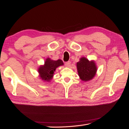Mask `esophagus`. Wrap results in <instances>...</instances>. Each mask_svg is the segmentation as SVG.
Masks as SVG:
<instances>
[{"mask_svg":"<svg viewBox=\"0 0 129 129\" xmlns=\"http://www.w3.org/2000/svg\"><path fill=\"white\" fill-rule=\"evenodd\" d=\"M70 64H71V62L70 61H67V62H65V66H66V67H69Z\"/></svg>","mask_w":129,"mask_h":129,"instance_id":"esophagus-1","label":"esophagus"}]
</instances>
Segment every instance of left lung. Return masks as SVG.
I'll list each match as a JSON object with an SVG mask.
<instances>
[{
	"instance_id": "1",
	"label": "left lung",
	"mask_w": 129,
	"mask_h": 129,
	"mask_svg": "<svg viewBox=\"0 0 129 129\" xmlns=\"http://www.w3.org/2000/svg\"><path fill=\"white\" fill-rule=\"evenodd\" d=\"M77 69L79 76L83 81L91 80L96 72V67L94 61H89L85 57H81L77 62Z\"/></svg>"
}]
</instances>
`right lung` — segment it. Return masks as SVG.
Returning <instances> with one entry per match:
<instances>
[{
  "label": "right lung",
  "instance_id": "1",
  "mask_svg": "<svg viewBox=\"0 0 129 129\" xmlns=\"http://www.w3.org/2000/svg\"><path fill=\"white\" fill-rule=\"evenodd\" d=\"M63 64H64L61 60L59 59L55 61L48 58L46 60L44 65L40 67L38 69L41 79L46 81H50L53 78L56 68Z\"/></svg>",
  "mask_w": 129,
  "mask_h": 129
}]
</instances>
